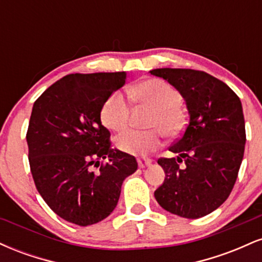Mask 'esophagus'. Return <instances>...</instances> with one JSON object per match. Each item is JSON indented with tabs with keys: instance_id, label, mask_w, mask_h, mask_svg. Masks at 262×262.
<instances>
[{
	"instance_id": "34e87169",
	"label": "esophagus",
	"mask_w": 262,
	"mask_h": 262,
	"mask_svg": "<svg viewBox=\"0 0 262 262\" xmlns=\"http://www.w3.org/2000/svg\"><path fill=\"white\" fill-rule=\"evenodd\" d=\"M151 160L150 159H145V158H141V159H138V165H139V167H146V166H150L151 165Z\"/></svg>"
}]
</instances>
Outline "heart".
I'll list each match as a JSON object with an SVG mask.
<instances>
[{"label":"heart","instance_id":"heart-1","mask_svg":"<svg viewBox=\"0 0 262 262\" xmlns=\"http://www.w3.org/2000/svg\"><path fill=\"white\" fill-rule=\"evenodd\" d=\"M135 101L152 108L150 127L160 128L165 134L175 135L182 128V114L180 112L181 95L172 86L162 80H148L139 82L130 90ZM130 108L122 92H113L104 101L101 110V121L112 130H122L127 125ZM160 129L137 130L127 129L117 137L116 145L121 151L130 155H146L161 144Z\"/></svg>","mask_w":262,"mask_h":262}]
</instances>
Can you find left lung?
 Here are the masks:
<instances>
[{"label":"left lung","mask_w":262,"mask_h":262,"mask_svg":"<svg viewBox=\"0 0 262 262\" xmlns=\"http://www.w3.org/2000/svg\"><path fill=\"white\" fill-rule=\"evenodd\" d=\"M150 74L181 93L189 116L181 138L169 148L177 159L158 160L166 177L154 196L172 214L204 217L225 202L236 181L246 141L242 102L227 83L204 71L165 68Z\"/></svg>","instance_id":"1"}]
</instances>
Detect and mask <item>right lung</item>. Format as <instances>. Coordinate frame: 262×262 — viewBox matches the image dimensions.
I'll return each instance as SVG.
<instances>
[{
	"label": "right lung",
	"instance_id": "add662e5",
	"mask_svg": "<svg viewBox=\"0 0 262 262\" xmlns=\"http://www.w3.org/2000/svg\"><path fill=\"white\" fill-rule=\"evenodd\" d=\"M125 79V73L66 75L33 104L27 130L33 180L50 209L70 223L86 227L107 218L124 179L138 169L134 156L112 149L101 123L104 101Z\"/></svg>",
	"mask_w": 262,
	"mask_h": 262
}]
</instances>
